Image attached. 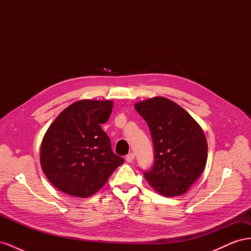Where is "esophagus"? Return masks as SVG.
Returning a JSON list of instances; mask_svg holds the SVG:
<instances>
[{
	"instance_id": "obj_1",
	"label": "esophagus",
	"mask_w": 251,
	"mask_h": 251,
	"mask_svg": "<svg viewBox=\"0 0 251 251\" xmlns=\"http://www.w3.org/2000/svg\"><path fill=\"white\" fill-rule=\"evenodd\" d=\"M134 158H135V154H134V153H128V154L126 156V160L127 162H132V161L134 160Z\"/></svg>"
}]
</instances>
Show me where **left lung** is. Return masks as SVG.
Masks as SVG:
<instances>
[{"label":"left lung","mask_w":251,"mask_h":251,"mask_svg":"<svg viewBox=\"0 0 251 251\" xmlns=\"http://www.w3.org/2000/svg\"><path fill=\"white\" fill-rule=\"evenodd\" d=\"M149 126L154 146V164L144 178L159 194L186 193L200 177L207 160V142L200 126L180 105L155 97L135 104Z\"/></svg>","instance_id":"left-lung-1"}]
</instances>
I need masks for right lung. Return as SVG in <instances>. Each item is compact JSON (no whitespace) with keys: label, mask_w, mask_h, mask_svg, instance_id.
<instances>
[{"label":"right lung","mask_w":251,"mask_h":251,"mask_svg":"<svg viewBox=\"0 0 251 251\" xmlns=\"http://www.w3.org/2000/svg\"><path fill=\"white\" fill-rule=\"evenodd\" d=\"M113 109L110 100H79L66 108L49 126L41 147L42 169L65 194L87 198L100 189L125 162L113 153L100 125Z\"/></svg>","instance_id":"add662e5"}]
</instances>
